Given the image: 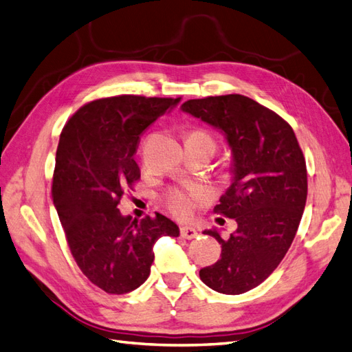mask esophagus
<instances>
[{
	"mask_svg": "<svg viewBox=\"0 0 352 352\" xmlns=\"http://www.w3.org/2000/svg\"><path fill=\"white\" fill-rule=\"evenodd\" d=\"M198 235V232L194 230L191 226H182L180 228V236L185 240H192Z\"/></svg>",
	"mask_w": 352,
	"mask_h": 352,
	"instance_id": "1",
	"label": "esophagus"
}]
</instances>
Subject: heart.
I'll return each mask as SVG.
<instances>
[{
  "mask_svg": "<svg viewBox=\"0 0 352 352\" xmlns=\"http://www.w3.org/2000/svg\"><path fill=\"white\" fill-rule=\"evenodd\" d=\"M191 135L213 144L212 138L203 130H195ZM207 192L201 191V189H194V191L189 192L182 191V189H175V191L170 192L167 197V207L170 212L180 217V219H188V217H191L194 214L197 206L204 204L207 201Z\"/></svg>",
  "mask_w": 352,
  "mask_h": 352,
  "instance_id": "obj_1",
  "label": "heart"
}]
</instances>
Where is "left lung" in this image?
Listing matches in <instances>:
<instances>
[{
    "label": "left lung",
    "instance_id": "1",
    "mask_svg": "<svg viewBox=\"0 0 352 352\" xmlns=\"http://www.w3.org/2000/svg\"><path fill=\"white\" fill-rule=\"evenodd\" d=\"M182 111L219 129L231 148L234 175L214 213L235 219L221 259L199 278L223 294H241L267 280L286 256L307 203L305 157L287 121L243 94L191 99Z\"/></svg>",
    "mask_w": 352,
    "mask_h": 352
}]
</instances>
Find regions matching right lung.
<instances>
[{
    "label": "right lung",
    "mask_w": 352,
    "mask_h": 352,
    "mask_svg": "<svg viewBox=\"0 0 352 352\" xmlns=\"http://www.w3.org/2000/svg\"><path fill=\"white\" fill-rule=\"evenodd\" d=\"M182 98L135 94L103 98L80 108L66 122L56 151L52 195L69 250L94 286L109 294L138 289L149 277L153 247L177 236L168 217L133 219L118 203L140 179L136 154L144 130Z\"/></svg>",
    "instance_id": "add662e5"
}]
</instances>
